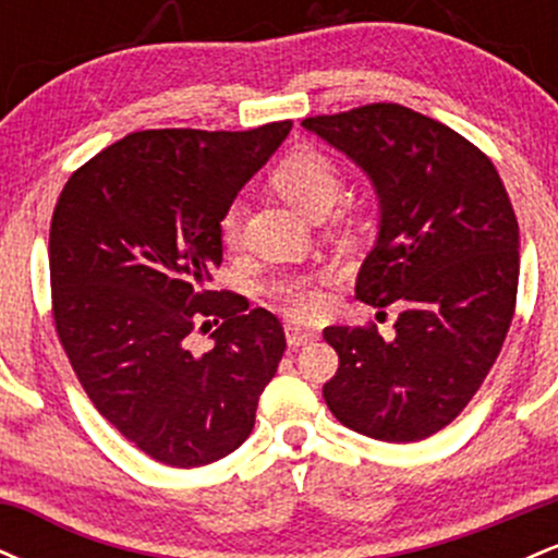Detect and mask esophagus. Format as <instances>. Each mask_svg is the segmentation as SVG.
Listing matches in <instances>:
<instances>
[{
    "instance_id": "obj_1",
    "label": "esophagus",
    "mask_w": 558,
    "mask_h": 558,
    "mask_svg": "<svg viewBox=\"0 0 558 558\" xmlns=\"http://www.w3.org/2000/svg\"><path fill=\"white\" fill-rule=\"evenodd\" d=\"M286 338L291 349H299V345H306L310 341H315V332L301 328L296 323H288L286 325Z\"/></svg>"
}]
</instances>
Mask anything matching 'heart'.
Masks as SVG:
<instances>
[{
	"instance_id": "b5f03b06",
	"label": "heart",
	"mask_w": 558,
	"mask_h": 558,
	"mask_svg": "<svg viewBox=\"0 0 558 558\" xmlns=\"http://www.w3.org/2000/svg\"><path fill=\"white\" fill-rule=\"evenodd\" d=\"M272 183L286 198L310 215H325L341 191V168L336 159L315 146H301L288 151L272 170ZM220 235L228 246H239L243 235V204L230 202L220 215ZM270 293L293 317L310 319L325 310V293L312 278H280L270 286Z\"/></svg>"
}]
</instances>
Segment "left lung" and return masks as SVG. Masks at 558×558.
Returning <instances> with one entry per match:
<instances>
[{"label": "left lung", "mask_w": 558, "mask_h": 558, "mask_svg": "<svg viewBox=\"0 0 558 558\" xmlns=\"http://www.w3.org/2000/svg\"><path fill=\"white\" fill-rule=\"evenodd\" d=\"M301 125L354 159L380 196V235L356 278L393 338L332 325L338 373L323 386L341 425L388 444L444 430L498 360L517 306L520 226L490 157L401 105L354 107Z\"/></svg>", "instance_id": "1"}]
</instances>
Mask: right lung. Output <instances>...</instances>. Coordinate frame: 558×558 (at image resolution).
Masks as SVG:
<instances>
[{"instance_id": "right-lung-1", "label": "right lung", "mask_w": 558, "mask_h": 558, "mask_svg": "<svg viewBox=\"0 0 558 558\" xmlns=\"http://www.w3.org/2000/svg\"><path fill=\"white\" fill-rule=\"evenodd\" d=\"M165 128L107 146L68 178L49 230L57 338L99 414L157 462L191 470L252 435L286 351L272 312L213 291L220 215L291 131ZM218 325L194 355V329Z\"/></svg>"}]
</instances>
